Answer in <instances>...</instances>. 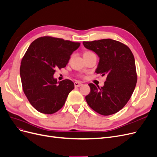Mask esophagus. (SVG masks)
<instances>
[{"mask_svg": "<svg viewBox=\"0 0 157 157\" xmlns=\"http://www.w3.org/2000/svg\"><path fill=\"white\" fill-rule=\"evenodd\" d=\"M82 85V83L79 82H75L74 83V86L75 87H81V86Z\"/></svg>", "mask_w": 157, "mask_h": 157, "instance_id": "obj_1", "label": "esophagus"}]
</instances>
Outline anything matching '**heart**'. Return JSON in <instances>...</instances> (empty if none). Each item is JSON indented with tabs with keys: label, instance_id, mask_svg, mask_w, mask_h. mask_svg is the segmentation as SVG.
<instances>
[{
	"label": "heart",
	"instance_id": "1",
	"mask_svg": "<svg viewBox=\"0 0 157 157\" xmlns=\"http://www.w3.org/2000/svg\"><path fill=\"white\" fill-rule=\"evenodd\" d=\"M91 53H93L91 52H89V51L85 52L83 53V56H84V55H90V54H91Z\"/></svg>",
	"mask_w": 157,
	"mask_h": 157
}]
</instances>
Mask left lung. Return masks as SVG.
Here are the masks:
<instances>
[{
  "mask_svg": "<svg viewBox=\"0 0 157 157\" xmlns=\"http://www.w3.org/2000/svg\"><path fill=\"white\" fill-rule=\"evenodd\" d=\"M83 44L100 58L95 72L106 75L103 87L89 84L90 92L85 97L86 101L94 111L102 115L118 112L128 102L137 82L132 52L127 45L112 39Z\"/></svg>",
  "mask_w": 157,
  "mask_h": 157,
  "instance_id": "8db88e82",
  "label": "left lung"
}]
</instances>
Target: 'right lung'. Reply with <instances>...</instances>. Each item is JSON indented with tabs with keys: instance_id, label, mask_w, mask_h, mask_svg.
<instances>
[{
	"instance_id": "add662e5",
	"label": "right lung",
	"mask_w": 157,
	"mask_h": 157,
	"mask_svg": "<svg viewBox=\"0 0 157 157\" xmlns=\"http://www.w3.org/2000/svg\"><path fill=\"white\" fill-rule=\"evenodd\" d=\"M80 45L62 38L40 37L29 45L20 67L23 92L39 112L53 114L64 105L74 84L70 79L57 82L56 68H64L70 55Z\"/></svg>"
}]
</instances>
